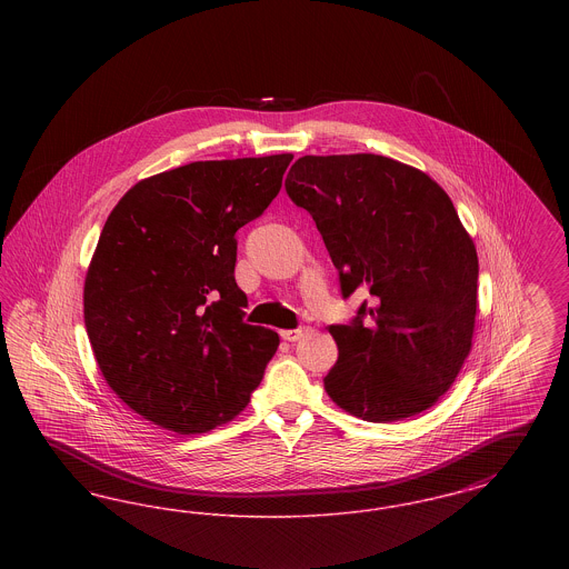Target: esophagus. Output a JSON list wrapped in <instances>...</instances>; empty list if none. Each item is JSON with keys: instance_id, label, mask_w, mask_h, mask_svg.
Segmentation results:
<instances>
[{"instance_id": "1", "label": "esophagus", "mask_w": 569, "mask_h": 569, "mask_svg": "<svg viewBox=\"0 0 569 569\" xmlns=\"http://www.w3.org/2000/svg\"><path fill=\"white\" fill-rule=\"evenodd\" d=\"M302 332H305V328H292V330H281V339H286V341H298L300 337H302Z\"/></svg>"}]
</instances>
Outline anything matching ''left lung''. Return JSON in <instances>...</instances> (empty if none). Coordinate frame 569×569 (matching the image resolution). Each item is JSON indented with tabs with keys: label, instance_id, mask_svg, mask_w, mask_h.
<instances>
[{
	"label": "left lung",
	"instance_id": "8db88e82",
	"mask_svg": "<svg viewBox=\"0 0 569 569\" xmlns=\"http://www.w3.org/2000/svg\"><path fill=\"white\" fill-rule=\"evenodd\" d=\"M286 191L313 217L343 298L373 297L328 328L339 346L328 397L369 422L435 406L469 356L478 309V253L448 193L373 153L305 156Z\"/></svg>",
	"mask_w": 569,
	"mask_h": 569
}]
</instances>
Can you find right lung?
Returning a JSON list of instances; mask_svg holds the SVG:
<instances>
[{"instance_id":"add662e5","label":"right lung","mask_w":569,"mask_h":569,"mask_svg":"<svg viewBox=\"0 0 569 569\" xmlns=\"http://www.w3.org/2000/svg\"><path fill=\"white\" fill-rule=\"evenodd\" d=\"M290 162H191L112 209L84 279V326L112 392L144 420L207 433L260 386L279 335L243 322L234 234L264 213Z\"/></svg>"}]
</instances>
